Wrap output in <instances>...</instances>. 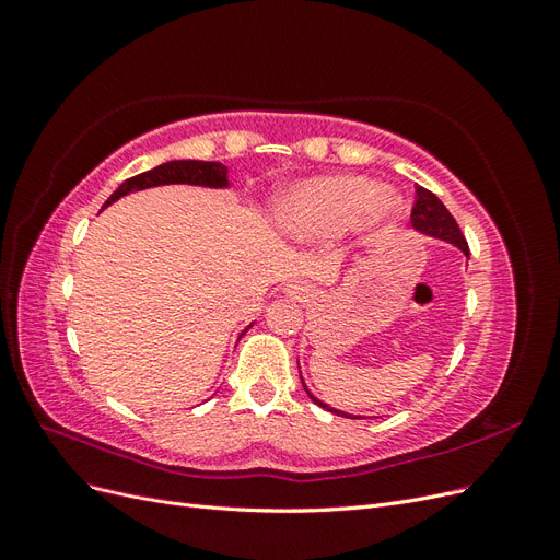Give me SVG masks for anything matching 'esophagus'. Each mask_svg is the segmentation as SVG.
<instances>
[{"mask_svg":"<svg viewBox=\"0 0 560 560\" xmlns=\"http://www.w3.org/2000/svg\"><path fill=\"white\" fill-rule=\"evenodd\" d=\"M287 292H290L294 299H306V296H311V287L306 282H294L287 287Z\"/></svg>","mask_w":560,"mask_h":560,"instance_id":"1","label":"esophagus"}]
</instances>
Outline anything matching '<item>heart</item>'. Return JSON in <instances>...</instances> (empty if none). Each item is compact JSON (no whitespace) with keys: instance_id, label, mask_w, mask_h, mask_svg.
I'll return each instance as SVG.
<instances>
[{"instance_id":"1","label":"heart","mask_w":560,"mask_h":560,"mask_svg":"<svg viewBox=\"0 0 560 560\" xmlns=\"http://www.w3.org/2000/svg\"><path fill=\"white\" fill-rule=\"evenodd\" d=\"M387 196L378 186L358 177H329L303 184L284 200L287 217L303 229H336L343 226L366 206L371 212L387 210Z\"/></svg>"}]
</instances>
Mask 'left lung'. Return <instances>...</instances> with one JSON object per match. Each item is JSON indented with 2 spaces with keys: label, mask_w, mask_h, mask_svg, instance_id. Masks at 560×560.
I'll list each match as a JSON object with an SVG mask.
<instances>
[{
  "label": "left lung",
  "mask_w": 560,
  "mask_h": 560,
  "mask_svg": "<svg viewBox=\"0 0 560 560\" xmlns=\"http://www.w3.org/2000/svg\"><path fill=\"white\" fill-rule=\"evenodd\" d=\"M411 224L418 231H425V233L434 235V238H442V241L453 243L455 247H460L469 257V245L465 241L460 226H457V222L453 219V214L446 210L444 202L439 200L432 191H428L425 186H418V189H416V202H413V210H411ZM303 387H306V385H303ZM306 393H308V387H306ZM308 397L317 406H322V409H329L327 404H322L311 393H308ZM329 411L343 416V418H358V416H348V413H341V411H336V409H329Z\"/></svg>",
  "instance_id": "left-lung-1"
}]
</instances>
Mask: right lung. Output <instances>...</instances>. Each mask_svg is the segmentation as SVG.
Instances as JSON below:
<instances>
[{
  "instance_id": "add662e5",
  "label": "right lung",
  "mask_w": 560,
  "mask_h": 560,
  "mask_svg": "<svg viewBox=\"0 0 560 560\" xmlns=\"http://www.w3.org/2000/svg\"><path fill=\"white\" fill-rule=\"evenodd\" d=\"M159 184H202V186H226V165L214 161H171L163 163L154 171L135 175L126 179L118 189L109 196L105 206H112L116 198H121L130 191L147 189V186Z\"/></svg>"
}]
</instances>
